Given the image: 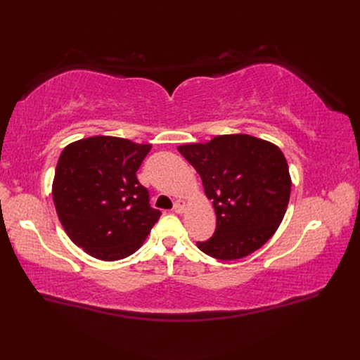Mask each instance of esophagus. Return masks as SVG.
I'll list each match as a JSON object with an SVG mask.
<instances>
[{
	"label": "esophagus",
	"instance_id": "obj_1",
	"mask_svg": "<svg viewBox=\"0 0 360 360\" xmlns=\"http://www.w3.org/2000/svg\"><path fill=\"white\" fill-rule=\"evenodd\" d=\"M184 207H186V202H184L183 200H177L176 204H174V212H176V213H183Z\"/></svg>",
	"mask_w": 360,
	"mask_h": 360
}]
</instances>
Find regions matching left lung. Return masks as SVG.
Segmentation results:
<instances>
[{
	"label": "left lung",
	"mask_w": 360,
	"mask_h": 360,
	"mask_svg": "<svg viewBox=\"0 0 360 360\" xmlns=\"http://www.w3.org/2000/svg\"><path fill=\"white\" fill-rule=\"evenodd\" d=\"M213 201L216 230L197 242L204 254L230 261L255 252L284 219L291 192L278 146L245 134L217 135L205 144L179 146Z\"/></svg>",
	"instance_id": "left-lung-1"
}]
</instances>
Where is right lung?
<instances>
[{
	"label": "right lung",
	"instance_id": "add662e5",
	"mask_svg": "<svg viewBox=\"0 0 360 360\" xmlns=\"http://www.w3.org/2000/svg\"><path fill=\"white\" fill-rule=\"evenodd\" d=\"M151 144L117 136H90L61 151L52 198L70 240L103 261L132 255L144 243L160 212L136 171Z\"/></svg>",
	"mask_w": 360,
	"mask_h": 360
}]
</instances>
